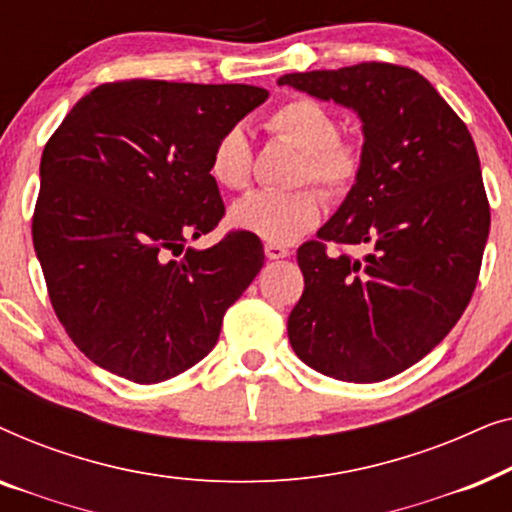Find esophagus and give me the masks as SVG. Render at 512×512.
Returning <instances> with one entry per match:
<instances>
[{
    "instance_id": "esophagus-1",
    "label": "esophagus",
    "mask_w": 512,
    "mask_h": 512,
    "mask_svg": "<svg viewBox=\"0 0 512 512\" xmlns=\"http://www.w3.org/2000/svg\"><path fill=\"white\" fill-rule=\"evenodd\" d=\"M265 256H268L270 261H279V258L289 256V249H286L284 244H265Z\"/></svg>"
}]
</instances>
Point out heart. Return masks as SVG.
Instances as JSON below:
<instances>
[{"instance_id":"1","label":"heart","mask_w":512,"mask_h":512,"mask_svg":"<svg viewBox=\"0 0 512 512\" xmlns=\"http://www.w3.org/2000/svg\"><path fill=\"white\" fill-rule=\"evenodd\" d=\"M268 130L300 149L296 181L317 184L328 198L352 191L361 174L363 151L354 139L340 137L338 116L312 97H293L268 116ZM209 177L228 191L251 181V144L240 125L221 132L209 153ZM321 195L310 186L296 191H254L230 207L235 228L268 244H289L317 226Z\"/></svg>"}]
</instances>
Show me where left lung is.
I'll list each match as a JSON object with an SVG mask.
<instances>
[{"mask_svg":"<svg viewBox=\"0 0 512 512\" xmlns=\"http://www.w3.org/2000/svg\"><path fill=\"white\" fill-rule=\"evenodd\" d=\"M277 83L354 109L363 123L359 179L319 240L298 249L305 291L289 314L291 347L335 380H387L452 331L478 284L489 202L473 137L408 67L361 62ZM328 241L371 251L328 252Z\"/></svg>","mask_w":512,"mask_h":512,"instance_id":"8db88e82","label":"left lung"}]
</instances>
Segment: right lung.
<instances>
[{
    "mask_svg": "<svg viewBox=\"0 0 512 512\" xmlns=\"http://www.w3.org/2000/svg\"><path fill=\"white\" fill-rule=\"evenodd\" d=\"M265 100L242 83H102L46 142L34 251L60 324L100 368L156 384L214 349L263 244L244 230L202 251L186 242L226 212L214 142Z\"/></svg>",
    "mask_w": 512,
    "mask_h": 512,
    "instance_id": "add662e5",
    "label": "right lung"
}]
</instances>
